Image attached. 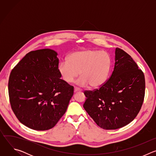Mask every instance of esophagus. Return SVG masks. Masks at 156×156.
<instances>
[{
  "label": "esophagus",
  "mask_w": 156,
  "mask_h": 156,
  "mask_svg": "<svg viewBox=\"0 0 156 156\" xmlns=\"http://www.w3.org/2000/svg\"><path fill=\"white\" fill-rule=\"evenodd\" d=\"M81 91V90H80V88H78L77 87H75V88H74V92L75 93L78 92V91Z\"/></svg>",
  "instance_id": "34e87169"
}]
</instances>
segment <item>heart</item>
<instances>
[{
    "mask_svg": "<svg viewBox=\"0 0 156 156\" xmlns=\"http://www.w3.org/2000/svg\"><path fill=\"white\" fill-rule=\"evenodd\" d=\"M112 60L105 51L84 49L70 54L67 61L58 63V70L62 79L67 83L73 82L80 75L77 84L81 86L90 84L91 87L102 86L109 75Z\"/></svg>",
    "mask_w": 156,
    "mask_h": 156,
    "instance_id": "b5f03b06",
    "label": "heart"
}]
</instances>
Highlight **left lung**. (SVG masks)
I'll use <instances>...</instances> for the list:
<instances>
[{
  "label": "left lung",
  "instance_id": "8db88e82",
  "mask_svg": "<svg viewBox=\"0 0 156 156\" xmlns=\"http://www.w3.org/2000/svg\"><path fill=\"white\" fill-rule=\"evenodd\" d=\"M114 71L107 81L93 91H84L83 107L101 128L116 129L137 116L143 103L145 79L131 57L115 49Z\"/></svg>",
  "mask_w": 156,
  "mask_h": 156
}]
</instances>
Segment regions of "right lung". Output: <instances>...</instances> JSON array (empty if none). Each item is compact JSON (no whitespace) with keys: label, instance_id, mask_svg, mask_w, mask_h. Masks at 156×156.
<instances>
[{"label":"right lung","instance_id":"obj_1","mask_svg":"<svg viewBox=\"0 0 156 156\" xmlns=\"http://www.w3.org/2000/svg\"><path fill=\"white\" fill-rule=\"evenodd\" d=\"M54 50L31 51L12 70L9 94L18 120L39 131L53 128L65 113L74 87L60 79Z\"/></svg>","mask_w":156,"mask_h":156}]
</instances>
